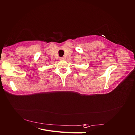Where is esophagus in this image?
I'll use <instances>...</instances> for the list:
<instances>
[{"instance_id": "obj_1", "label": "esophagus", "mask_w": 135, "mask_h": 135, "mask_svg": "<svg viewBox=\"0 0 135 135\" xmlns=\"http://www.w3.org/2000/svg\"><path fill=\"white\" fill-rule=\"evenodd\" d=\"M60 60H61V61L64 60V57H61V58H60Z\"/></svg>"}]
</instances>
